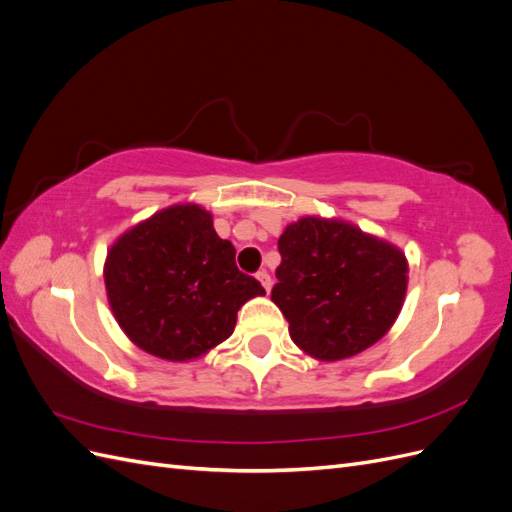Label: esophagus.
<instances>
[{"mask_svg": "<svg viewBox=\"0 0 512 512\" xmlns=\"http://www.w3.org/2000/svg\"><path fill=\"white\" fill-rule=\"evenodd\" d=\"M256 277H258V282L262 284V288H265V290L269 292V290H271V286H273L271 275H269L267 271H258V273H256Z\"/></svg>", "mask_w": 512, "mask_h": 512, "instance_id": "obj_1", "label": "esophagus"}]
</instances>
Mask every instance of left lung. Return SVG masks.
<instances>
[{
	"mask_svg": "<svg viewBox=\"0 0 512 512\" xmlns=\"http://www.w3.org/2000/svg\"><path fill=\"white\" fill-rule=\"evenodd\" d=\"M271 290L292 342L320 361L374 346L399 316L408 262L397 247L337 220L303 218L277 241Z\"/></svg>",
	"mask_w": 512,
	"mask_h": 512,
	"instance_id": "1",
	"label": "left lung"
}]
</instances>
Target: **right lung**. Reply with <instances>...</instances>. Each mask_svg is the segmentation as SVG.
Returning a JSON list of instances; mask_svg holds the SVG:
<instances>
[{"label":"right lung","mask_w":512,"mask_h":512,"mask_svg":"<svg viewBox=\"0 0 512 512\" xmlns=\"http://www.w3.org/2000/svg\"><path fill=\"white\" fill-rule=\"evenodd\" d=\"M235 254L198 205L151 215L106 256L104 282L119 327L166 361H190L222 344L239 307L265 294L256 277L239 271Z\"/></svg>","instance_id":"obj_1"}]
</instances>
